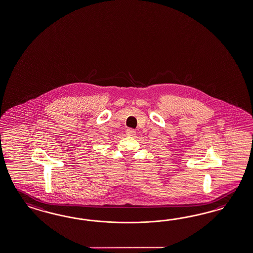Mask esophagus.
I'll list each match as a JSON object with an SVG mask.
<instances>
[{
    "label": "esophagus",
    "instance_id": "obj_1",
    "mask_svg": "<svg viewBox=\"0 0 253 253\" xmlns=\"http://www.w3.org/2000/svg\"><path fill=\"white\" fill-rule=\"evenodd\" d=\"M126 134L127 136H134L136 135V131L134 129H132V128H127V129L126 130Z\"/></svg>",
    "mask_w": 253,
    "mask_h": 253
}]
</instances>
